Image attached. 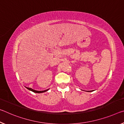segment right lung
<instances>
[{
  "mask_svg": "<svg viewBox=\"0 0 124 124\" xmlns=\"http://www.w3.org/2000/svg\"><path fill=\"white\" fill-rule=\"evenodd\" d=\"M27 89H28L29 90H31V91H33V92H35V93H42V92H46L48 90H44V91H37V90H33L32 89H31V88H29V87H26Z\"/></svg>",
  "mask_w": 124,
  "mask_h": 124,
  "instance_id": "1",
  "label": "right lung"
}]
</instances>
